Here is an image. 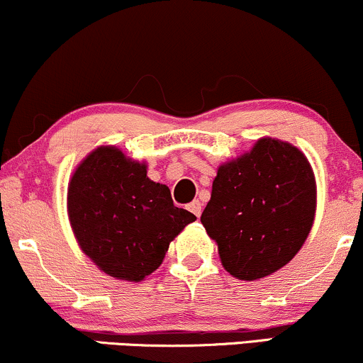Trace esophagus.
Returning <instances> with one entry per match:
<instances>
[{"label": "esophagus", "mask_w": 363, "mask_h": 363, "mask_svg": "<svg viewBox=\"0 0 363 363\" xmlns=\"http://www.w3.org/2000/svg\"><path fill=\"white\" fill-rule=\"evenodd\" d=\"M201 206H203L201 203H199L198 199H194V201L191 203L189 206H187V210H189L194 216H199V215H201Z\"/></svg>", "instance_id": "esophagus-1"}]
</instances>
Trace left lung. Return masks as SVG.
<instances>
[{
    "label": "left lung",
    "mask_w": 363,
    "mask_h": 363,
    "mask_svg": "<svg viewBox=\"0 0 363 363\" xmlns=\"http://www.w3.org/2000/svg\"><path fill=\"white\" fill-rule=\"evenodd\" d=\"M315 206L318 186L307 157L289 141L264 136L220 165L201 223L218 245L223 268L252 281L294 259L311 234Z\"/></svg>",
    "instance_id": "left-lung-1"
}]
</instances>
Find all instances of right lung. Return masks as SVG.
Returning <instances> with one entry per match:
<instances>
[{
	"label": "right lung",
	"instance_id": "right-lung-1",
	"mask_svg": "<svg viewBox=\"0 0 363 363\" xmlns=\"http://www.w3.org/2000/svg\"><path fill=\"white\" fill-rule=\"evenodd\" d=\"M147 162L114 145L86 155L68 182L66 210L86 257L116 280L141 281L196 216L174 205L170 189L147 176Z\"/></svg>",
	"mask_w": 363,
	"mask_h": 363
}]
</instances>
